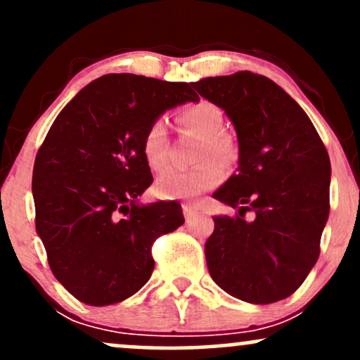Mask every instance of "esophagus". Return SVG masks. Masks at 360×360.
I'll use <instances>...</instances> for the list:
<instances>
[{"mask_svg": "<svg viewBox=\"0 0 360 360\" xmlns=\"http://www.w3.org/2000/svg\"><path fill=\"white\" fill-rule=\"evenodd\" d=\"M183 212H184V218L186 221H191L198 213H200V208L196 205H183Z\"/></svg>", "mask_w": 360, "mask_h": 360, "instance_id": "1", "label": "esophagus"}]
</instances>
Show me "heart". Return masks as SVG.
<instances>
[{"label": "heart", "mask_w": 360, "mask_h": 360, "mask_svg": "<svg viewBox=\"0 0 360 360\" xmlns=\"http://www.w3.org/2000/svg\"><path fill=\"white\" fill-rule=\"evenodd\" d=\"M177 123L183 127V130L200 137L194 159L203 162L188 171L169 169L162 172L157 179L155 189L159 196L167 200H191L223 183L226 172L219 160L232 164L237 159V146L233 139L221 130V110L210 101H198L186 106L177 115ZM166 127L160 120H157L148 125L142 142L143 157L150 169L160 171L166 166Z\"/></svg>", "instance_id": "1"}]
</instances>
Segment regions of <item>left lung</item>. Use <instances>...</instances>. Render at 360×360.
<instances>
[{"label": "left lung", "instance_id": "left-lung-1", "mask_svg": "<svg viewBox=\"0 0 360 360\" xmlns=\"http://www.w3.org/2000/svg\"><path fill=\"white\" fill-rule=\"evenodd\" d=\"M232 120L238 172L213 196L238 210L213 217L208 271L223 291L247 303L288 298L320 255L330 212L328 152L303 108L269 77L249 71L191 82ZM252 211L256 218L245 220Z\"/></svg>", "mask_w": 360, "mask_h": 360}]
</instances>
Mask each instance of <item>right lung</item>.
I'll list each match as a JSON object with an SVG mask.
<instances>
[{"instance_id": "add662e5", "label": "right lung", "mask_w": 360, "mask_h": 360, "mask_svg": "<svg viewBox=\"0 0 360 360\" xmlns=\"http://www.w3.org/2000/svg\"><path fill=\"white\" fill-rule=\"evenodd\" d=\"M198 100L188 82L106 74L52 123L34 164L35 226L53 276L74 298L106 307L150 279L152 245L184 217L176 201L137 205L154 181L143 135L166 110Z\"/></svg>"}]
</instances>
